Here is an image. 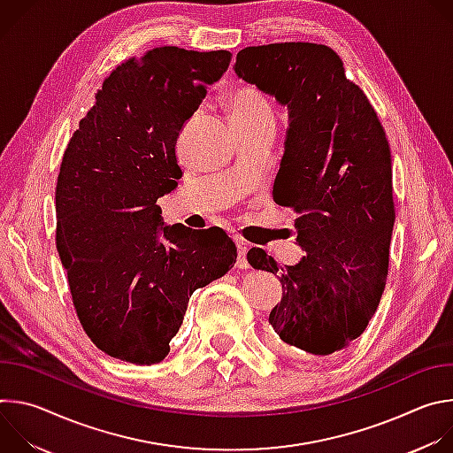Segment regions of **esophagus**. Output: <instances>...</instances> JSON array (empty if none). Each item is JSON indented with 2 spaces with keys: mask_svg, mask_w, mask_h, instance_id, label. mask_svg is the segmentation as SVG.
Here are the masks:
<instances>
[{
  "mask_svg": "<svg viewBox=\"0 0 453 453\" xmlns=\"http://www.w3.org/2000/svg\"><path fill=\"white\" fill-rule=\"evenodd\" d=\"M236 249H238V269H249V262H247V250H249V243L243 238H234Z\"/></svg>",
  "mask_w": 453,
  "mask_h": 453,
  "instance_id": "esophagus-1",
  "label": "esophagus"
}]
</instances>
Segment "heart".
<instances>
[{
	"instance_id": "heart-1",
	"label": "heart",
	"mask_w": 453,
	"mask_h": 453,
	"mask_svg": "<svg viewBox=\"0 0 453 453\" xmlns=\"http://www.w3.org/2000/svg\"><path fill=\"white\" fill-rule=\"evenodd\" d=\"M231 121L274 118L267 98L252 86H240L231 96Z\"/></svg>"
}]
</instances>
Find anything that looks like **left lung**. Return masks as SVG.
<instances>
[{"label": "left lung", "instance_id": "8db88e82", "mask_svg": "<svg viewBox=\"0 0 453 453\" xmlns=\"http://www.w3.org/2000/svg\"><path fill=\"white\" fill-rule=\"evenodd\" d=\"M233 70L288 111L273 196L297 213L304 256L280 267L264 249L247 252L254 269L278 274L283 287L269 322L296 353H339L367 328L389 267L395 203L383 127L325 44L249 46Z\"/></svg>", "mask_w": 453, "mask_h": 453}]
</instances>
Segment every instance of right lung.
<instances>
[{"mask_svg": "<svg viewBox=\"0 0 453 453\" xmlns=\"http://www.w3.org/2000/svg\"><path fill=\"white\" fill-rule=\"evenodd\" d=\"M229 60L226 50L159 46L123 62L64 152L57 250L81 325L112 358L161 362L191 294L236 262L224 229L166 226L157 206L182 177V127Z\"/></svg>", "mask_w": 453, "mask_h": 453, "instance_id": "add662e5", "label": "right lung"}]
</instances>
